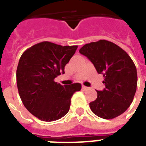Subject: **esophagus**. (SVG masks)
<instances>
[{
  "instance_id": "esophagus-1",
  "label": "esophagus",
  "mask_w": 146,
  "mask_h": 146,
  "mask_svg": "<svg viewBox=\"0 0 146 146\" xmlns=\"http://www.w3.org/2000/svg\"><path fill=\"white\" fill-rule=\"evenodd\" d=\"M89 88L87 86H82V89H84V90H86V89H89Z\"/></svg>"
}]
</instances>
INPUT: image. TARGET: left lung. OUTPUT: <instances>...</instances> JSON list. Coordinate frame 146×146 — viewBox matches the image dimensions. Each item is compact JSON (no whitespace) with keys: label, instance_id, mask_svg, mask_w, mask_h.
Returning <instances> with one entry per match:
<instances>
[{"label":"left lung","instance_id":"8db88e82","mask_svg":"<svg viewBox=\"0 0 146 146\" xmlns=\"http://www.w3.org/2000/svg\"><path fill=\"white\" fill-rule=\"evenodd\" d=\"M80 53L89 58L98 73L103 74L105 86L89 103L92 111L103 119H113L127 111L137 87V71L128 54L107 40L86 44Z\"/></svg>","mask_w":146,"mask_h":146}]
</instances>
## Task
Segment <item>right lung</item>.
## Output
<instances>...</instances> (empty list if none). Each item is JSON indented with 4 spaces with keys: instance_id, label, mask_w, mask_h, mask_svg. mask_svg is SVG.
<instances>
[{
    "instance_id": "1",
    "label": "right lung",
    "mask_w": 146,
    "mask_h": 146,
    "mask_svg": "<svg viewBox=\"0 0 146 146\" xmlns=\"http://www.w3.org/2000/svg\"><path fill=\"white\" fill-rule=\"evenodd\" d=\"M77 48L42 42L22 54L17 70L18 92L26 108L39 120L50 122L66 115L71 98L82 88L80 83L63 86L54 82Z\"/></svg>"
}]
</instances>
